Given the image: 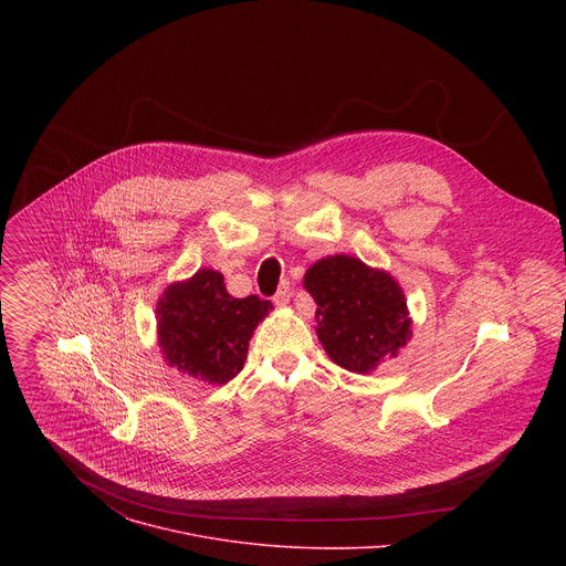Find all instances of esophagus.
<instances>
[{
    "label": "esophagus",
    "mask_w": 566,
    "mask_h": 566,
    "mask_svg": "<svg viewBox=\"0 0 566 566\" xmlns=\"http://www.w3.org/2000/svg\"><path fill=\"white\" fill-rule=\"evenodd\" d=\"M290 296H292V290H290V283H283L281 287H279V292L274 294V305L276 307H285L287 303H290Z\"/></svg>",
    "instance_id": "34e87169"
}]
</instances>
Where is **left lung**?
I'll list each match as a JSON object with an SVG mask.
<instances>
[{
	"instance_id": "8db88e82",
	"label": "left lung",
	"mask_w": 566,
	"mask_h": 566,
	"mask_svg": "<svg viewBox=\"0 0 566 566\" xmlns=\"http://www.w3.org/2000/svg\"><path fill=\"white\" fill-rule=\"evenodd\" d=\"M303 285L316 303V335L344 370L370 375L409 342L407 298L390 272L333 254L305 272Z\"/></svg>"
}]
</instances>
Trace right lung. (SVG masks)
<instances>
[{
  "mask_svg": "<svg viewBox=\"0 0 566 566\" xmlns=\"http://www.w3.org/2000/svg\"><path fill=\"white\" fill-rule=\"evenodd\" d=\"M272 310L259 296L233 298L211 268L174 281L157 301L163 361L196 381L224 386L242 370L248 342Z\"/></svg>",
  "mask_w": 566,
  "mask_h": 566,
  "instance_id": "obj_1",
  "label": "right lung"
}]
</instances>
